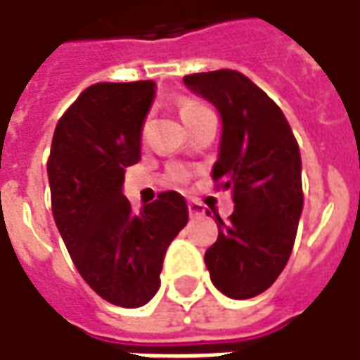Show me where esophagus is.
<instances>
[{
	"instance_id": "1",
	"label": "esophagus",
	"mask_w": 360,
	"mask_h": 360,
	"mask_svg": "<svg viewBox=\"0 0 360 360\" xmlns=\"http://www.w3.org/2000/svg\"><path fill=\"white\" fill-rule=\"evenodd\" d=\"M188 214H190V218H200V216H204V206L198 204V202H190L188 204Z\"/></svg>"
}]
</instances>
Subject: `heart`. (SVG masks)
Instances as JSON below:
<instances>
[{"label":"heart","instance_id":"obj_1","mask_svg":"<svg viewBox=\"0 0 360 360\" xmlns=\"http://www.w3.org/2000/svg\"><path fill=\"white\" fill-rule=\"evenodd\" d=\"M204 108L206 107H204V105H200V103H196V101H192V98H184V101L180 103V117H182V120L188 124V122L196 117V115H200ZM170 176H172V180H176V182H186V180H188V170L182 168V166H174V168H172V172H170Z\"/></svg>","mask_w":360,"mask_h":360}]
</instances>
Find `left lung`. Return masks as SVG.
I'll use <instances>...</instances> for the list:
<instances>
[{
  "label": "left lung",
  "instance_id": "8db88e82",
  "mask_svg": "<svg viewBox=\"0 0 360 360\" xmlns=\"http://www.w3.org/2000/svg\"><path fill=\"white\" fill-rule=\"evenodd\" d=\"M221 118L212 178L230 190L233 212L216 216L218 240L204 262L218 291L250 299L274 285L291 255L303 210L301 154L281 108L238 71L184 77Z\"/></svg>",
  "mask_w": 360,
  "mask_h": 360
}]
</instances>
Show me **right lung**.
I'll return each instance as SVG.
<instances>
[{
  "label": "right lung",
  "instance_id": "1",
  "mask_svg": "<svg viewBox=\"0 0 360 360\" xmlns=\"http://www.w3.org/2000/svg\"><path fill=\"white\" fill-rule=\"evenodd\" d=\"M154 95L152 81L84 89L57 122L47 160L53 218L75 267L96 295L127 309L156 295L166 250L188 224L178 192L141 212L122 192Z\"/></svg>",
  "mask_w": 360,
  "mask_h": 360
}]
</instances>
